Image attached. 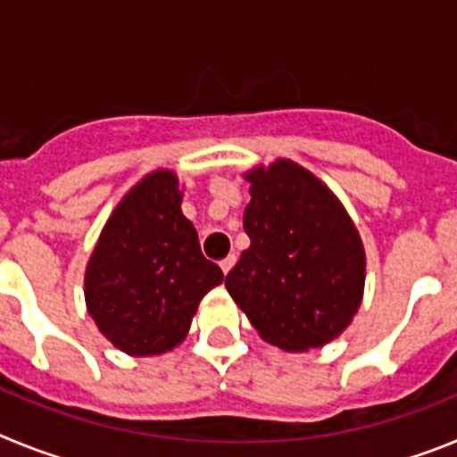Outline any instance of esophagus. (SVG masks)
<instances>
[{
  "instance_id": "34e87169",
  "label": "esophagus",
  "mask_w": 457,
  "mask_h": 457,
  "mask_svg": "<svg viewBox=\"0 0 457 457\" xmlns=\"http://www.w3.org/2000/svg\"><path fill=\"white\" fill-rule=\"evenodd\" d=\"M236 261H237V258H236V253H231V256H226L224 261H221V263H220L221 272H224V274H228V272H231V268H233V265H236Z\"/></svg>"
}]
</instances>
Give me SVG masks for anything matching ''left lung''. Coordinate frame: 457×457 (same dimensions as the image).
Listing matches in <instances>:
<instances>
[{
  "mask_svg": "<svg viewBox=\"0 0 457 457\" xmlns=\"http://www.w3.org/2000/svg\"><path fill=\"white\" fill-rule=\"evenodd\" d=\"M245 233L252 245L226 290L268 343L320 348L361 304L366 256L353 220L320 180L290 160L253 169Z\"/></svg>",
  "mask_w": 457,
  "mask_h": 457,
  "instance_id": "8db88e82",
  "label": "left lung"
}]
</instances>
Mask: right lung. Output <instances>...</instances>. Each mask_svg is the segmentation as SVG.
Masks as SVG:
<instances>
[{
  "instance_id": "obj_1",
  "label": "right lung",
  "mask_w": 457,
  "mask_h": 457,
  "mask_svg": "<svg viewBox=\"0 0 457 457\" xmlns=\"http://www.w3.org/2000/svg\"><path fill=\"white\" fill-rule=\"evenodd\" d=\"M221 281L224 272L201 253L196 228L180 210L179 179L155 171L109 217L84 293L107 341L148 357L183 341L204 295Z\"/></svg>"
}]
</instances>
